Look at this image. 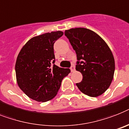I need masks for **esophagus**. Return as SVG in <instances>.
Returning <instances> with one entry per match:
<instances>
[{
    "mask_svg": "<svg viewBox=\"0 0 129 129\" xmlns=\"http://www.w3.org/2000/svg\"><path fill=\"white\" fill-rule=\"evenodd\" d=\"M74 70H75V67H74V64H72V65L71 67V72H74Z\"/></svg>",
    "mask_w": 129,
    "mask_h": 129,
    "instance_id": "obj_1",
    "label": "esophagus"
}]
</instances>
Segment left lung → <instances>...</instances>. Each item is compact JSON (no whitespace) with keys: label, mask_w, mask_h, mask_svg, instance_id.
<instances>
[{"label":"left lung","mask_w":129,"mask_h":129,"mask_svg":"<svg viewBox=\"0 0 129 129\" xmlns=\"http://www.w3.org/2000/svg\"><path fill=\"white\" fill-rule=\"evenodd\" d=\"M76 53V70L82 73V82L76 84L80 91L90 97L104 93L110 86L115 72L112 52L96 33L84 27L64 31Z\"/></svg>","instance_id":"1"}]
</instances>
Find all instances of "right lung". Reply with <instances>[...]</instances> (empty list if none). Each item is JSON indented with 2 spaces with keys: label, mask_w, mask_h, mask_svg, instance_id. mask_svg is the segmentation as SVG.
Listing matches in <instances>:
<instances>
[{
  "label": "right lung",
  "mask_w": 129,
  "mask_h": 129,
  "mask_svg": "<svg viewBox=\"0 0 129 129\" xmlns=\"http://www.w3.org/2000/svg\"><path fill=\"white\" fill-rule=\"evenodd\" d=\"M60 31L36 36L25 43L17 57L15 71L19 87L31 99L45 102L57 95L69 69L55 65L54 43Z\"/></svg>",
  "instance_id": "add662e5"
}]
</instances>
